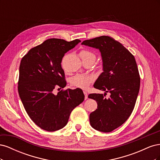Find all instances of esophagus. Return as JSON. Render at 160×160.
<instances>
[{"label": "esophagus", "instance_id": "esophagus-1", "mask_svg": "<svg viewBox=\"0 0 160 160\" xmlns=\"http://www.w3.org/2000/svg\"><path fill=\"white\" fill-rule=\"evenodd\" d=\"M84 93V95H85V99H87L88 98V93H87L86 91H83Z\"/></svg>", "mask_w": 160, "mask_h": 160}]
</instances>
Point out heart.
I'll use <instances>...</instances> for the list:
<instances>
[{
  "mask_svg": "<svg viewBox=\"0 0 160 160\" xmlns=\"http://www.w3.org/2000/svg\"><path fill=\"white\" fill-rule=\"evenodd\" d=\"M79 55L82 59H92L94 62L96 59L95 53L88 50H82ZM92 81H93V79L91 76L83 74H77L71 79V85L75 88L86 89L88 88Z\"/></svg>",
  "mask_w": 160,
  "mask_h": 160,
  "instance_id": "heart-1",
  "label": "heart"
}]
</instances>
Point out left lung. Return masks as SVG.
I'll use <instances>...</instances> for the list:
<instances>
[{
	"label": "left lung",
	"instance_id": "obj_1",
	"mask_svg": "<svg viewBox=\"0 0 160 160\" xmlns=\"http://www.w3.org/2000/svg\"><path fill=\"white\" fill-rule=\"evenodd\" d=\"M81 45L98 49L103 72L93 87L105 93L89 94L98 109L89 115L91 127L101 132H111L123 124L132 114L140 87V77L134 56L122 44L108 36L84 41ZM106 92L110 98H104Z\"/></svg>",
	"mask_w": 160,
	"mask_h": 160
}]
</instances>
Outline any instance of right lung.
<instances>
[{
	"mask_svg": "<svg viewBox=\"0 0 160 160\" xmlns=\"http://www.w3.org/2000/svg\"><path fill=\"white\" fill-rule=\"evenodd\" d=\"M80 42L49 38L32 48L21 61L19 97L32 122L48 132L64 128L71 111L84 100L79 88L53 93L55 87L64 88L67 85L61 64L62 57Z\"/></svg>",
	"mask_w": 160,
	"mask_h": 160,
	"instance_id": "right-lung-1",
	"label": "right lung"
}]
</instances>
